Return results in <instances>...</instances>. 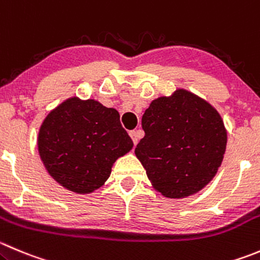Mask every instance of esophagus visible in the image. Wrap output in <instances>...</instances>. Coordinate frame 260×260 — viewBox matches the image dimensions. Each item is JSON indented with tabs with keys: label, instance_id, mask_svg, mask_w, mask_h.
<instances>
[{
	"label": "esophagus",
	"instance_id": "1",
	"mask_svg": "<svg viewBox=\"0 0 260 260\" xmlns=\"http://www.w3.org/2000/svg\"><path fill=\"white\" fill-rule=\"evenodd\" d=\"M129 136H131V138H132L133 143H135V145H137V143H138V135H137V131H129Z\"/></svg>",
	"mask_w": 260,
	"mask_h": 260
}]
</instances>
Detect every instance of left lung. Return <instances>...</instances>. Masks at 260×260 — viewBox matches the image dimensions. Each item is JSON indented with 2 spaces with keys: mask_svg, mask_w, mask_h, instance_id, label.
I'll use <instances>...</instances> for the list:
<instances>
[{
  "mask_svg": "<svg viewBox=\"0 0 260 260\" xmlns=\"http://www.w3.org/2000/svg\"><path fill=\"white\" fill-rule=\"evenodd\" d=\"M145 137L135 153L152 186L168 198L197 193L223 160L228 133L206 100L179 89L153 100L142 117Z\"/></svg>",
  "mask_w": 260,
  "mask_h": 260,
  "instance_id": "8db88e82",
  "label": "left lung"
}]
</instances>
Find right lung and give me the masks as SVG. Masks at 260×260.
<instances>
[{"mask_svg":"<svg viewBox=\"0 0 260 260\" xmlns=\"http://www.w3.org/2000/svg\"><path fill=\"white\" fill-rule=\"evenodd\" d=\"M132 147L119 113L92 99L63 102L47 115L38 136L40 158L49 175L80 194L100 188L115 160Z\"/></svg>","mask_w":260,"mask_h":260,"instance_id":"obj_1","label":"right lung"}]
</instances>
